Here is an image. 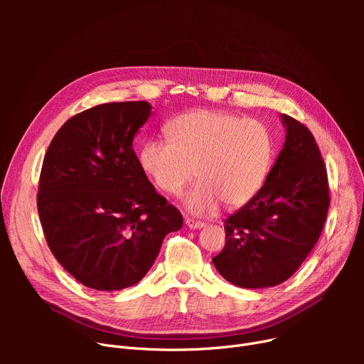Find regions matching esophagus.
<instances>
[{"label": "esophagus", "mask_w": 364, "mask_h": 364, "mask_svg": "<svg viewBox=\"0 0 364 364\" xmlns=\"http://www.w3.org/2000/svg\"><path fill=\"white\" fill-rule=\"evenodd\" d=\"M186 225L188 228H192V230H198V228H202L205 225V223L196 221V220H192V218H186Z\"/></svg>", "instance_id": "esophagus-1"}]
</instances>
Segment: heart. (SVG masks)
Instances as JSON below:
<instances>
[{
  "instance_id": "1",
  "label": "heart",
  "mask_w": 364,
  "mask_h": 364,
  "mask_svg": "<svg viewBox=\"0 0 364 364\" xmlns=\"http://www.w3.org/2000/svg\"><path fill=\"white\" fill-rule=\"evenodd\" d=\"M169 141L150 140L140 150V165L159 190L178 196L187 193L190 213H213L223 202L239 208L262 188L273 162L270 131L257 119L235 113L198 109L180 114L166 125Z\"/></svg>"
}]
</instances>
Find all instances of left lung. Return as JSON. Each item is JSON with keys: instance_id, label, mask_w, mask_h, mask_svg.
I'll list each match as a JSON object with an SVG mask.
<instances>
[{"instance_id": "obj_1", "label": "left lung", "mask_w": 364, "mask_h": 364, "mask_svg": "<svg viewBox=\"0 0 364 364\" xmlns=\"http://www.w3.org/2000/svg\"><path fill=\"white\" fill-rule=\"evenodd\" d=\"M284 146L259 192L225 220L218 273L240 288L288 280L320 237L331 203L328 172L311 131L282 114Z\"/></svg>"}]
</instances>
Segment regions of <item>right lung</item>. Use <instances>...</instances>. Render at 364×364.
<instances>
[{
	"mask_svg": "<svg viewBox=\"0 0 364 364\" xmlns=\"http://www.w3.org/2000/svg\"><path fill=\"white\" fill-rule=\"evenodd\" d=\"M150 112L147 102L87 109L55 132L43 162L36 205L47 245L69 274L95 291L139 283L165 236L183 225L132 149Z\"/></svg>",
	"mask_w": 364,
	"mask_h": 364,
	"instance_id": "obj_1",
	"label": "right lung"
}]
</instances>
